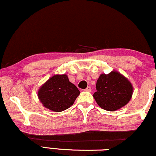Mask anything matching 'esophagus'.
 <instances>
[{
    "label": "esophagus",
    "mask_w": 156,
    "mask_h": 156,
    "mask_svg": "<svg viewBox=\"0 0 156 156\" xmlns=\"http://www.w3.org/2000/svg\"><path fill=\"white\" fill-rule=\"evenodd\" d=\"M84 91H86V92H90L91 91H92V89H91L90 87H87L84 90Z\"/></svg>",
    "instance_id": "34e87169"
}]
</instances>
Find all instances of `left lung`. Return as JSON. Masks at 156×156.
<instances>
[{
  "label": "left lung",
  "instance_id": "8db88e82",
  "mask_svg": "<svg viewBox=\"0 0 156 156\" xmlns=\"http://www.w3.org/2000/svg\"><path fill=\"white\" fill-rule=\"evenodd\" d=\"M96 89L93 94L96 102L103 110L112 112L126 105L133 93V84L128 79L115 70L108 74H101Z\"/></svg>",
  "mask_w": 156,
  "mask_h": 156
}]
</instances>
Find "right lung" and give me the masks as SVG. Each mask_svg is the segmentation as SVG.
I'll list each match as a JSON object with an SVG mask.
<instances>
[{
	"instance_id": "obj_1",
	"label": "right lung",
	"mask_w": 156,
	"mask_h": 156,
	"mask_svg": "<svg viewBox=\"0 0 156 156\" xmlns=\"http://www.w3.org/2000/svg\"><path fill=\"white\" fill-rule=\"evenodd\" d=\"M80 94L65 74L51 76L38 90V100L44 108L56 112L69 108Z\"/></svg>"
}]
</instances>
